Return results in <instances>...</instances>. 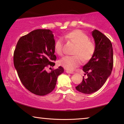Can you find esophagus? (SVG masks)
Segmentation results:
<instances>
[{"instance_id":"esophagus-1","label":"esophagus","mask_w":124,"mask_h":124,"mask_svg":"<svg viewBox=\"0 0 124 124\" xmlns=\"http://www.w3.org/2000/svg\"><path fill=\"white\" fill-rule=\"evenodd\" d=\"M66 73H67V74H74V72H72V71H70L69 70H66Z\"/></svg>"}]
</instances>
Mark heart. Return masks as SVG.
Instances as JSON below:
<instances>
[{"label": "heart", "mask_w": 124, "mask_h": 124, "mask_svg": "<svg viewBox=\"0 0 124 124\" xmlns=\"http://www.w3.org/2000/svg\"><path fill=\"white\" fill-rule=\"evenodd\" d=\"M65 38L76 44L74 55L65 56L60 61V64L67 70L72 71L83 61H87L92 58L95 50V45L89 39L88 36L80 30H75L66 34ZM55 52L59 55L63 53V42L61 38H58L54 43Z\"/></svg>", "instance_id": "1"}]
</instances>
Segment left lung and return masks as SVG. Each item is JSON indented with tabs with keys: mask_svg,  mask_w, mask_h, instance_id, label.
Instances as JSON below:
<instances>
[{
	"mask_svg": "<svg viewBox=\"0 0 124 124\" xmlns=\"http://www.w3.org/2000/svg\"><path fill=\"white\" fill-rule=\"evenodd\" d=\"M95 44V50L91 59L83 66V70L86 78L75 87L84 94H92L98 90L106 83L112 70V45L110 40L100 31L92 32Z\"/></svg>",
	"mask_w": 124,
	"mask_h": 124,
	"instance_id": "obj_1",
	"label": "left lung"
}]
</instances>
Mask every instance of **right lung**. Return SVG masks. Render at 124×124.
<instances>
[{
    "label": "right lung",
    "mask_w": 124,
    "mask_h": 124,
    "mask_svg": "<svg viewBox=\"0 0 124 124\" xmlns=\"http://www.w3.org/2000/svg\"><path fill=\"white\" fill-rule=\"evenodd\" d=\"M54 43L52 31L37 29L21 37L14 51V66L21 81L36 95H45L53 91L57 78L64 71L61 66L49 72L46 70L55 65Z\"/></svg>",
    "instance_id": "1"
}]
</instances>
